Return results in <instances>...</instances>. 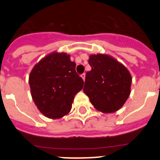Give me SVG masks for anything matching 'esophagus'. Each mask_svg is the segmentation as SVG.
Masks as SVG:
<instances>
[{
	"label": "esophagus",
	"mask_w": 160,
	"mask_h": 160,
	"mask_svg": "<svg viewBox=\"0 0 160 160\" xmlns=\"http://www.w3.org/2000/svg\"><path fill=\"white\" fill-rule=\"evenodd\" d=\"M81 77L82 78V79H83V80H85V78H86V74H85L84 73H82V74H81Z\"/></svg>",
	"instance_id": "esophagus-1"
}]
</instances>
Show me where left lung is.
I'll return each instance as SVG.
<instances>
[{"mask_svg":"<svg viewBox=\"0 0 160 160\" xmlns=\"http://www.w3.org/2000/svg\"><path fill=\"white\" fill-rule=\"evenodd\" d=\"M91 70L87 72L83 91L98 111L115 112L131 93V76L128 69L107 54L90 55Z\"/></svg>","mask_w":160,"mask_h":160,"instance_id":"8db88e82","label":"left lung"}]
</instances>
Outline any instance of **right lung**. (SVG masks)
I'll return each instance as SVG.
<instances>
[{"label":"right lung","mask_w":160,"mask_h":160,"mask_svg":"<svg viewBox=\"0 0 160 160\" xmlns=\"http://www.w3.org/2000/svg\"><path fill=\"white\" fill-rule=\"evenodd\" d=\"M75 67L70 55L54 52L32 68L29 78L31 94L38 110L47 118H62L71 110L74 96L84 84Z\"/></svg>","instance_id":"obj_1"}]
</instances>
